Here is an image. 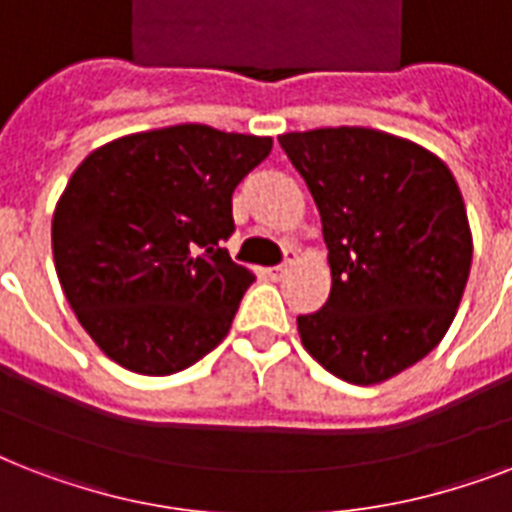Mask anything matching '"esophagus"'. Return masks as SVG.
I'll return each instance as SVG.
<instances>
[{
    "instance_id": "esophagus-1",
    "label": "esophagus",
    "mask_w": 512,
    "mask_h": 512,
    "mask_svg": "<svg viewBox=\"0 0 512 512\" xmlns=\"http://www.w3.org/2000/svg\"><path fill=\"white\" fill-rule=\"evenodd\" d=\"M295 263H297V252H295V249H287L284 265H273V268H268V271H265V273H268V276H271L273 281H279V279H284V276H287V271Z\"/></svg>"
}]
</instances>
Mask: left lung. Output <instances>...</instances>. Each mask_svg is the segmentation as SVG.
Returning <instances> with one entry per match:
<instances>
[{
  "label": "left lung",
  "instance_id": "obj_1",
  "mask_svg": "<svg viewBox=\"0 0 512 512\" xmlns=\"http://www.w3.org/2000/svg\"><path fill=\"white\" fill-rule=\"evenodd\" d=\"M284 154L321 215L332 292L297 316L305 350L353 385L425 358L452 327L473 263L460 185L412 140L369 127L287 132Z\"/></svg>",
  "mask_w": 512,
  "mask_h": 512
}]
</instances>
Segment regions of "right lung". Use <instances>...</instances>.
Instances as JSON below:
<instances>
[{"instance_id":"right-lung-1","label":"right lung","mask_w":512,"mask_h":512,"mask_svg":"<svg viewBox=\"0 0 512 512\" xmlns=\"http://www.w3.org/2000/svg\"><path fill=\"white\" fill-rule=\"evenodd\" d=\"M273 140L175 124L95 148L52 215L60 287L111 361L151 377L217 348L255 273L223 249L233 188Z\"/></svg>"}]
</instances>
